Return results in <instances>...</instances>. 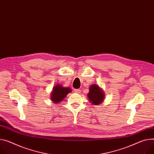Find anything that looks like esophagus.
I'll return each instance as SVG.
<instances>
[{"instance_id":"esophagus-1","label":"esophagus","mask_w":154,"mask_h":154,"mask_svg":"<svg viewBox=\"0 0 154 154\" xmlns=\"http://www.w3.org/2000/svg\"><path fill=\"white\" fill-rule=\"evenodd\" d=\"M75 92L77 94H80L81 93V90L79 89H75Z\"/></svg>"}]
</instances>
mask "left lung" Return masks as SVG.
I'll use <instances>...</instances> for the list:
<instances>
[{
  "mask_svg": "<svg viewBox=\"0 0 154 154\" xmlns=\"http://www.w3.org/2000/svg\"><path fill=\"white\" fill-rule=\"evenodd\" d=\"M104 93L102 89L97 85H92L89 87L88 97L89 102L93 105H99L104 100Z\"/></svg>",
  "mask_w": 154,
  "mask_h": 154,
  "instance_id": "8db88e82",
  "label": "left lung"
}]
</instances>
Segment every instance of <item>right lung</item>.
I'll list each match as a JSON object with an SVG mask.
<instances>
[{
    "label": "right lung",
    "instance_id": "right-lung-1",
    "mask_svg": "<svg viewBox=\"0 0 154 154\" xmlns=\"http://www.w3.org/2000/svg\"><path fill=\"white\" fill-rule=\"evenodd\" d=\"M72 92V89L69 88H64L60 84H58L54 87L51 96V99L54 102V103H58L60 102L65 98L67 94Z\"/></svg>",
    "mask_w": 154,
    "mask_h": 154
}]
</instances>
